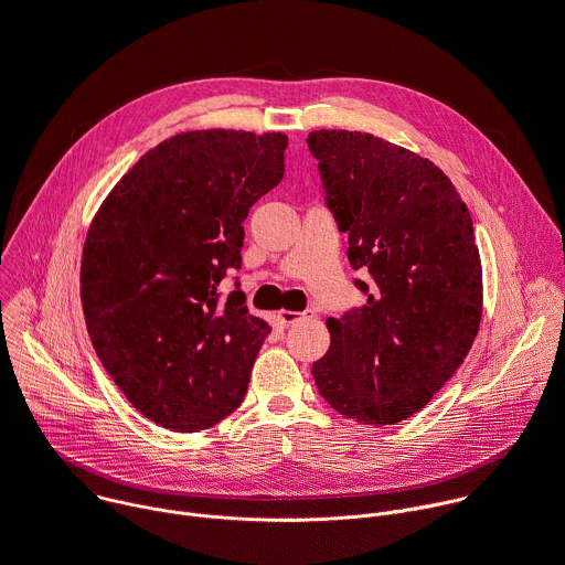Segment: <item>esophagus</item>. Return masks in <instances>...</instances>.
Returning <instances> with one entry per match:
<instances>
[{"label":"esophagus","instance_id":"esophagus-1","mask_svg":"<svg viewBox=\"0 0 565 565\" xmlns=\"http://www.w3.org/2000/svg\"><path fill=\"white\" fill-rule=\"evenodd\" d=\"M313 316H316L313 309H305V311H280V313H278V318H280V322H282L285 327H294L296 322L309 320V318H313Z\"/></svg>","mask_w":565,"mask_h":565}]
</instances>
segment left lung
I'll return each instance as SVG.
<instances>
[{
  "mask_svg": "<svg viewBox=\"0 0 565 565\" xmlns=\"http://www.w3.org/2000/svg\"><path fill=\"white\" fill-rule=\"evenodd\" d=\"M324 205L349 234L366 302L329 318L313 362L320 395L344 417L384 426L422 411L468 355L481 320L472 221L450 179L373 135L313 130Z\"/></svg>",
  "mask_w": 565,
  "mask_h": 565,
  "instance_id": "8db88e82",
  "label": "left lung"
}]
</instances>
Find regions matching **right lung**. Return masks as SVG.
Returning <instances> with one entry per match:
<instances>
[{"mask_svg": "<svg viewBox=\"0 0 565 565\" xmlns=\"http://www.w3.org/2000/svg\"><path fill=\"white\" fill-rule=\"evenodd\" d=\"M287 137L177 135L146 152L99 207L84 245L82 305L93 347L159 426L194 433L234 413L269 324L236 289L243 221L285 174Z\"/></svg>", "mask_w": 565, "mask_h": 565, "instance_id": "add662e5", "label": "right lung"}]
</instances>
